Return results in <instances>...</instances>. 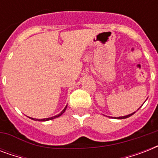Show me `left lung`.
Segmentation results:
<instances>
[{
  "instance_id": "obj_1",
  "label": "left lung",
  "mask_w": 158,
  "mask_h": 158,
  "mask_svg": "<svg viewBox=\"0 0 158 158\" xmlns=\"http://www.w3.org/2000/svg\"><path fill=\"white\" fill-rule=\"evenodd\" d=\"M135 112L131 113V114H130V115H125V116H120V117H117V118H116V119H125V118L130 117V116H131V115H134V114H135Z\"/></svg>"
}]
</instances>
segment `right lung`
<instances>
[{
    "label": "right lung",
    "instance_id": "obj_1",
    "mask_svg": "<svg viewBox=\"0 0 158 158\" xmlns=\"http://www.w3.org/2000/svg\"><path fill=\"white\" fill-rule=\"evenodd\" d=\"M66 107H67V106H65V107L64 108V110H62L61 112L60 113V114H58V115H55V116H52V117H49V118H45V119H41V120H38V119H33V118H31L29 117L30 119H32V120H39V121H47V120H52V119H55V118H57V117H59V116H60V115L63 114V113L65 111V110H66Z\"/></svg>",
    "mask_w": 158,
    "mask_h": 158
}]
</instances>
